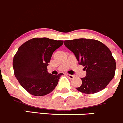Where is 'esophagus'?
<instances>
[{"instance_id": "1", "label": "esophagus", "mask_w": 123, "mask_h": 123, "mask_svg": "<svg viewBox=\"0 0 123 123\" xmlns=\"http://www.w3.org/2000/svg\"><path fill=\"white\" fill-rule=\"evenodd\" d=\"M66 76H68V77H69L70 79H73L74 77H75V76H74V75H70V74H66Z\"/></svg>"}]
</instances>
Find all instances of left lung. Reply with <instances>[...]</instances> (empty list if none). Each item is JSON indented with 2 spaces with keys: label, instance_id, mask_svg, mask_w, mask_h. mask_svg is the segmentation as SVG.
I'll return each mask as SVG.
<instances>
[{
  "label": "left lung",
  "instance_id": "obj_1",
  "mask_svg": "<svg viewBox=\"0 0 123 123\" xmlns=\"http://www.w3.org/2000/svg\"><path fill=\"white\" fill-rule=\"evenodd\" d=\"M64 44L75 54L87 74L81 78L82 84L77 90L94 94L104 89L114 77L116 62L110 49L95 39H76L64 41Z\"/></svg>",
  "mask_w": 123,
  "mask_h": 123
}]
</instances>
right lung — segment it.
Instances as JSON below:
<instances>
[{
    "mask_svg": "<svg viewBox=\"0 0 123 123\" xmlns=\"http://www.w3.org/2000/svg\"><path fill=\"white\" fill-rule=\"evenodd\" d=\"M63 43V41L35 37L18 48L13 59L14 75L21 86L31 95H47L57 86L63 74H49L47 66L53 53Z\"/></svg>",
    "mask_w": 123,
    "mask_h": 123,
    "instance_id": "right-lung-1",
    "label": "right lung"
}]
</instances>
